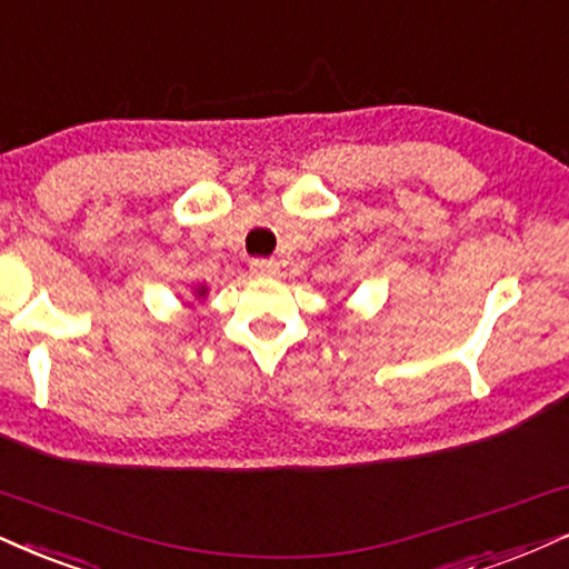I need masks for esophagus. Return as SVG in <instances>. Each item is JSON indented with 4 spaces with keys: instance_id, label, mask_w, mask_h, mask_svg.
<instances>
[{
    "instance_id": "1",
    "label": "esophagus",
    "mask_w": 569,
    "mask_h": 569,
    "mask_svg": "<svg viewBox=\"0 0 569 569\" xmlns=\"http://www.w3.org/2000/svg\"><path fill=\"white\" fill-rule=\"evenodd\" d=\"M250 271L256 277H277L279 263L273 258H256V261H250Z\"/></svg>"
}]
</instances>
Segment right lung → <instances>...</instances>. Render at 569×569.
<instances>
[{"label":"right lung","instance_id":"1","mask_svg":"<svg viewBox=\"0 0 569 569\" xmlns=\"http://www.w3.org/2000/svg\"><path fill=\"white\" fill-rule=\"evenodd\" d=\"M198 296H206V287H198Z\"/></svg>","mask_w":569,"mask_h":569}]
</instances>
